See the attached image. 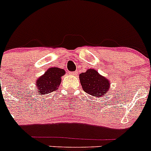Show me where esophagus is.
<instances>
[{
  "label": "esophagus",
  "instance_id": "34e87169",
  "mask_svg": "<svg viewBox=\"0 0 151 151\" xmlns=\"http://www.w3.org/2000/svg\"><path fill=\"white\" fill-rule=\"evenodd\" d=\"M70 74L73 76L77 75V71H73V72H70Z\"/></svg>",
  "mask_w": 151,
  "mask_h": 151
}]
</instances>
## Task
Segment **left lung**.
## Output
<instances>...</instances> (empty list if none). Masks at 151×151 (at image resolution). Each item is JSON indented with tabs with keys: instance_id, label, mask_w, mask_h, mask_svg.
<instances>
[{
	"instance_id": "1",
	"label": "left lung",
	"mask_w": 151,
	"mask_h": 151,
	"mask_svg": "<svg viewBox=\"0 0 151 151\" xmlns=\"http://www.w3.org/2000/svg\"><path fill=\"white\" fill-rule=\"evenodd\" d=\"M80 83L85 92L100 97L109 90V83L95 69H88L80 74Z\"/></svg>"
}]
</instances>
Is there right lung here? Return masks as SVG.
I'll use <instances>...</instances> for the list:
<instances>
[{"mask_svg": "<svg viewBox=\"0 0 151 151\" xmlns=\"http://www.w3.org/2000/svg\"><path fill=\"white\" fill-rule=\"evenodd\" d=\"M64 74L65 71L62 68L56 67L49 68L36 81L39 94L50 93V92L57 89L61 82V77Z\"/></svg>", "mask_w": 151, "mask_h": 151, "instance_id": "obj_1", "label": "right lung"}]
</instances>
